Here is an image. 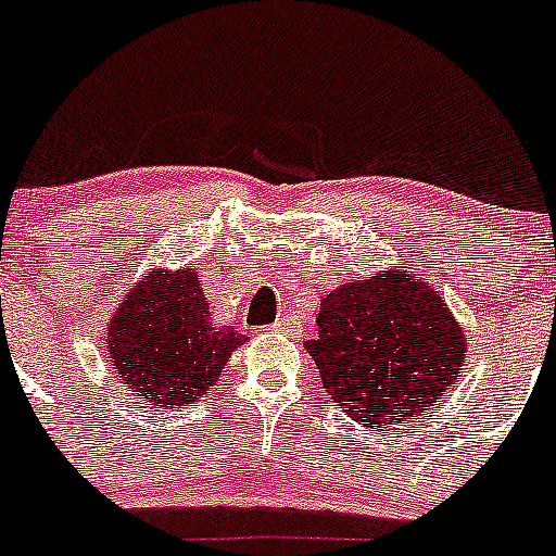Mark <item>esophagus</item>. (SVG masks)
Masks as SVG:
<instances>
[{
	"mask_svg": "<svg viewBox=\"0 0 556 556\" xmlns=\"http://www.w3.org/2000/svg\"><path fill=\"white\" fill-rule=\"evenodd\" d=\"M274 330H279V333H288V336H299L301 333V323L295 317H288V314H282V317L277 319V323L271 325Z\"/></svg>",
	"mask_w": 556,
	"mask_h": 556,
	"instance_id": "1",
	"label": "esophagus"
}]
</instances>
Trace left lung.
<instances>
[{
  "label": "left lung",
  "mask_w": 556,
  "mask_h": 556,
  "mask_svg": "<svg viewBox=\"0 0 556 556\" xmlns=\"http://www.w3.org/2000/svg\"><path fill=\"white\" fill-rule=\"evenodd\" d=\"M317 325L306 350L323 387L366 428L419 419L450 390L468 346L439 290L412 271L341 285L319 301Z\"/></svg>",
  "instance_id": "left-lung-1"
}]
</instances>
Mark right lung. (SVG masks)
Instances as JSON below:
<instances>
[{
    "label": "right lung",
    "mask_w": 556,
    "mask_h": 556,
    "mask_svg": "<svg viewBox=\"0 0 556 556\" xmlns=\"http://www.w3.org/2000/svg\"><path fill=\"white\" fill-rule=\"evenodd\" d=\"M239 344L242 333L212 325L193 268L150 271L115 312L106 336L115 371L155 408L206 397Z\"/></svg>",
    "instance_id": "obj_1"
}]
</instances>
